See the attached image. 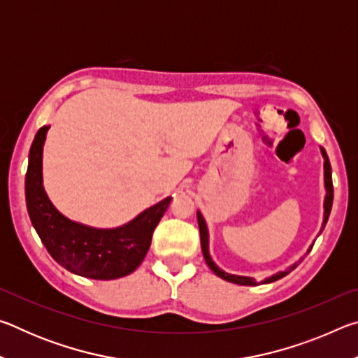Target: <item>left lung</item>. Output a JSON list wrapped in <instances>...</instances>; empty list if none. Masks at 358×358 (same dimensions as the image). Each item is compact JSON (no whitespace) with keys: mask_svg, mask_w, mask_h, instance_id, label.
Returning a JSON list of instances; mask_svg holds the SVG:
<instances>
[{"mask_svg":"<svg viewBox=\"0 0 358 358\" xmlns=\"http://www.w3.org/2000/svg\"><path fill=\"white\" fill-rule=\"evenodd\" d=\"M320 153L324 156V185H325V199H324V222H322V229H320V232H322L327 221H329V216H330V211H331V203H333V183H331V166H330V161H329V156H327L325 150L320 147ZM197 222H199V230H201V245H202V252H203V257H205V262L211 268V271H215V275H217L222 280H226L229 282H234V284H240V286H257V281L254 280V278L250 276H240V275H230L226 273V271L221 270L220 266H217L213 259L210 256V251H208V227H207V222H205L203 216L201 211H197ZM319 232V234H320ZM313 248V246H311ZM311 248L308 250V252L311 251ZM300 262H296L294 265H290L286 271H280V273H276L273 276L266 278V280L262 281V284L266 282H273L276 280H280V278L289 275L290 271L294 268H296V265Z\"/></svg>","mask_w":358,"mask_h":358,"instance_id":"left-lung-1","label":"left lung"}]
</instances>
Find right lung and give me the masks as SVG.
I'll return each mask as SVG.
<instances>
[{
    "mask_svg": "<svg viewBox=\"0 0 358 358\" xmlns=\"http://www.w3.org/2000/svg\"><path fill=\"white\" fill-rule=\"evenodd\" d=\"M48 128L42 126L34 136L25 177L28 215L41 241L48 254L74 275L90 280H117L132 273L147 256L153 230L172 197L115 229H96L71 221L53 207L42 185V148Z\"/></svg>",
    "mask_w": 358,
    "mask_h": 358,
    "instance_id": "add662e5",
    "label": "right lung"
}]
</instances>
